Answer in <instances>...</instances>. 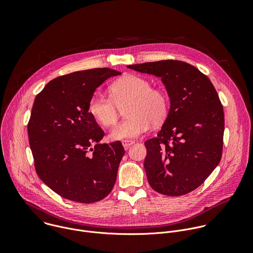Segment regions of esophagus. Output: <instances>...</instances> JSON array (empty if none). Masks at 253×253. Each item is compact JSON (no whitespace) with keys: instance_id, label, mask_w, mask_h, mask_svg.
<instances>
[{"instance_id":"1","label":"esophagus","mask_w":253,"mask_h":253,"mask_svg":"<svg viewBox=\"0 0 253 253\" xmlns=\"http://www.w3.org/2000/svg\"><path fill=\"white\" fill-rule=\"evenodd\" d=\"M135 143V141H133V140H124L123 142H122V144H123V147L125 148V150H127V149H129L133 144Z\"/></svg>"}]
</instances>
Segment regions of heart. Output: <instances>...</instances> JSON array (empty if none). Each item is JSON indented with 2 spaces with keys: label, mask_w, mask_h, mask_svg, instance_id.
I'll return each mask as SVG.
<instances>
[{
  "label": "heart",
  "mask_w": 253,
  "mask_h": 253,
  "mask_svg": "<svg viewBox=\"0 0 253 253\" xmlns=\"http://www.w3.org/2000/svg\"><path fill=\"white\" fill-rule=\"evenodd\" d=\"M110 96L95 92L88 103L91 117L103 127H110L118 119L120 108L127 116L110 132L111 140H128L141 136L151 126L164 121L168 113V98L160 89L152 88L149 80L127 75L114 82Z\"/></svg>",
  "instance_id": "b5f03b06"
}]
</instances>
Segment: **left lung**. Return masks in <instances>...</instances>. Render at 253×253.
<instances>
[{"instance_id":"left-lung-1","label":"left lung","mask_w":253,"mask_h":253,"mask_svg":"<svg viewBox=\"0 0 253 253\" xmlns=\"http://www.w3.org/2000/svg\"><path fill=\"white\" fill-rule=\"evenodd\" d=\"M161 78L170 109L156 138L145 143L148 182L168 196L199 187L220 162L224 113L210 80L194 66L164 60L127 66Z\"/></svg>"}]
</instances>
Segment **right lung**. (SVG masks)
I'll use <instances>...</instances> for the list:
<instances>
[{
    "instance_id": "1",
    "label": "right lung",
    "mask_w": 253,
    "mask_h": 253,
    "mask_svg": "<svg viewBox=\"0 0 253 253\" xmlns=\"http://www.w3.org/2000/svg\"><path fill=\"white\" fill-rule=\"evenodd\" d=\"M118 75L108 68L74 72L50 81L35 98L28 124L35 168L66 199L93 203L114 187L125 150L120 141L99 143L104 132L88 103L102 83Z\"/></svg>"
}]
</instances>
